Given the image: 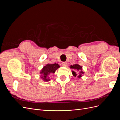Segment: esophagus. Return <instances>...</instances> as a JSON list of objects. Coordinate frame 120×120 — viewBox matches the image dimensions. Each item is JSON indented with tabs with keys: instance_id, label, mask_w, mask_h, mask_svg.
<instances>
[{
	"instance_id": "34e87169",
	"label": "esophagus",
	"mask_w": 120,
	"mask_h": 120,
	"mask_svg": "<svg viewBox=\"0 0 120 120\" xmlns=\"http://www.w3.org/2000/svg\"><path fill=\"white\" fill-rule=\"evenodd\" d=\"M62 65H63V66H64V67H67L68 66V64L66 62H63L62 63Z\"/></svg>"
}]
</instances>
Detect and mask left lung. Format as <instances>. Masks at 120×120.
I'll return each mask as SVG.
<instances>
[{"label":"left lung","mask_w":120,"mask_h":120,"mask_svg":"<svg viewBox=\"0 0 120 120\" xmlns=\"http://www.w3.org/2000/svg\"><path fill=\"white\" fill-rule=\"evenodd\" d=\"M70 68H71L74 69V70L77 71V72H75V71H72L71 72L72 74L73 75L74 77H76V76H78V78H82L83 75V74H84V72L82 71V66H81L80 65H79L78 64H76L73 65H71V66L70 67Z\"/></svg>","instance_id":"8db88e82"}]
</instances>
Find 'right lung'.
Segmentation results:
<instances>
[{"mask_svg":"<svg viewBox=\"0 0 120 120\" xmlns=\"http://www.w3.org/2000/svg\"><path fill=\"white\" fill-rule=\"evenodd\" d=\"M59 68H60V66L57 64H48L40 71V77L43 81L49 82L50 81L49 75L55 73L56 71Z\"/></svg>","mask_w":120,"mask_h":120,"instance_id":"right-lung-1","label":"right lung"}]
</instances>
